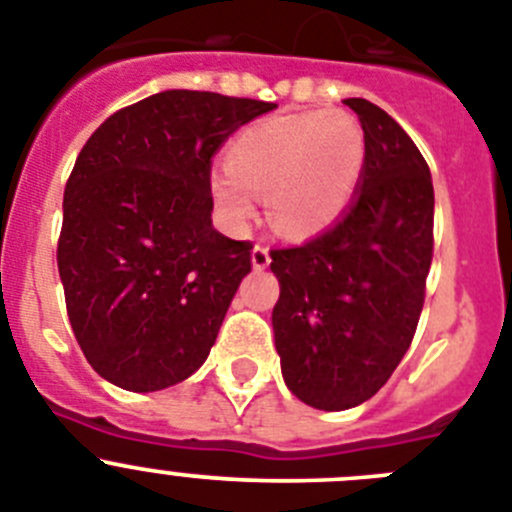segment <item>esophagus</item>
<instances>
[{"label":"esophagus","instance_id":"esophagus-1","mask_svg":"<svg viewBox=\"0 0 512 512\" xmlns=\"http://www.w3.org/2000/svg\"><path fill=\"white\" fill-rule=\"evenodd\" d=\"M252 265H255L257 270H265V267L270 265V250H267L265 245L252 247Z\"/></svg>","mask_w":512,"mask_h":512}]
</instances>
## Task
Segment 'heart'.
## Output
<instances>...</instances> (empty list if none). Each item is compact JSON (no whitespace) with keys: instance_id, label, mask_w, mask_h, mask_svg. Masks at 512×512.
I'll return each mask as SVG.
<instances>
[{"instance_id":"1","label":"heart","mask_w":512,"mask_h":512,"mask_svg":"<svg viewBox=\"0 0 512 512\" xmlns=\"http://www.w3.org/2000/svg\"><path fill=\"white\" fill-rule=\"evenodd\" d=\"M365 165V132L349 112L265 117L239 132L211 191L232 227L270 191V219L285 234H316L342 214Z\"/></svg>"}]
</instances>
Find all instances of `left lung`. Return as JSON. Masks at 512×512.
Wrapping results in <instances>:
<instances>
[{"mask_svg":"<svg viewBox=\"0 0 512 512\" xmlns=\"http://www.w3.org/2000/svg\"><path fill=\"white\" fill-rule=\"evenodd\" d=\"M344 104L365 132L359 193L319 237L270 250L285 385L319 411L354 408L390 380L416 334L434 257V183L421 150L372 101Z\"/></svg>","mask_w":512,"mask_h":512,"instance_id":"obj_1","label":"left lung"}]
</instances>
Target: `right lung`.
Listing matches in <instances>:
<instances>
[{
  "label": "right lung",
  "instance_id": "1",
  "mask_svg": "<svg viewBox=\"0 0 512 512\" xmlns=\"http://www.w3.org/2000/svg\"><path fill=\"white\" fill-rule=\"evenodd\" d=\"M275 104L163 91L119 109L86 140L63 193L58 273L89 365L132 393L199 370L252 242L211 224V158Z\"/></svg>",
  "mask_w": 512,
  "mask_h": 512
}]
</instances>
